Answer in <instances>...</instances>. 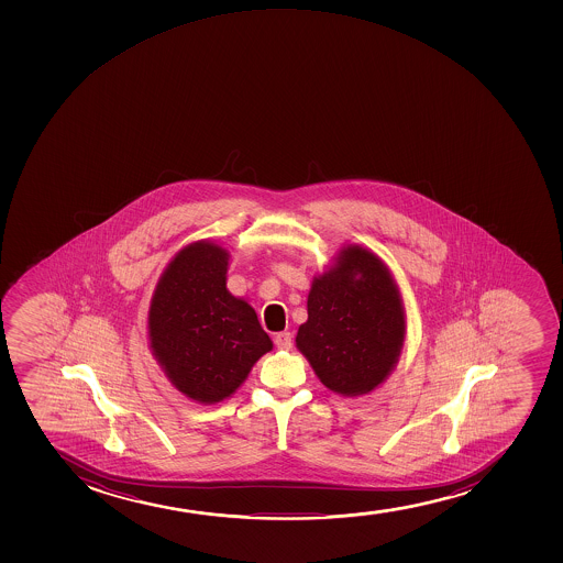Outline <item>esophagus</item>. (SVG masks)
<instances>
[{
    "mask_svg": "<svg viewBox=\"0 0 563 563\" xmlns=\"http://www.w3.org/2000/svg\"><path fill=\"white\" fill-rule=\"evenodd\" d=\"M274 343H276V347L278 350L289 351L292 347V334L291 332H278L276 336H274Z\"/></svg>",
    "mask_w": 563,
    "mask_h": 563,
    "instance_id": "1",
    "label": "esophagus"
}]
</instances>
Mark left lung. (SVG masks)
Masks as SVG:
<instances>
[{
  "instance_id": "left-lung-1",
  "label": "left lung",
  "mask_w": 563,
  "mask_h": 563,
  "mask_svg": "<svg viewBox=\"0 0 563 563\" xmlns=\"http://www.w3.org/2000/svg\"><path fill=\"white\" fill-rule=\"evenodd\" d=\"M404 334V305L387 266L368 250L347 246L313 279L297 347L324 387L361 396L393 372Z\"/></svg>"
}]
</instances>
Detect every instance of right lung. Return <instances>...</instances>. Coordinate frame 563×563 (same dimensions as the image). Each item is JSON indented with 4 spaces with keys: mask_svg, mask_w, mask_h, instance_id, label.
<instances>
[{
    "mask_svg": "<svg viewBox=\"0 0 563 563\" xmlns=\"http://www.w3.org/2000/svg\"><path fill=\"white\" fill-rule=\"evenodd\" d=\"M229 253L201 240L168 263L148 311L150 347L181 395L216 404L272 350L257 313L227 291Z\"/></svg>",
    "mask_w": 563,
    "mask_h": 563,
    "instance_id": "right-lung-1",
    "label": "right lung"
}]
</instances>
